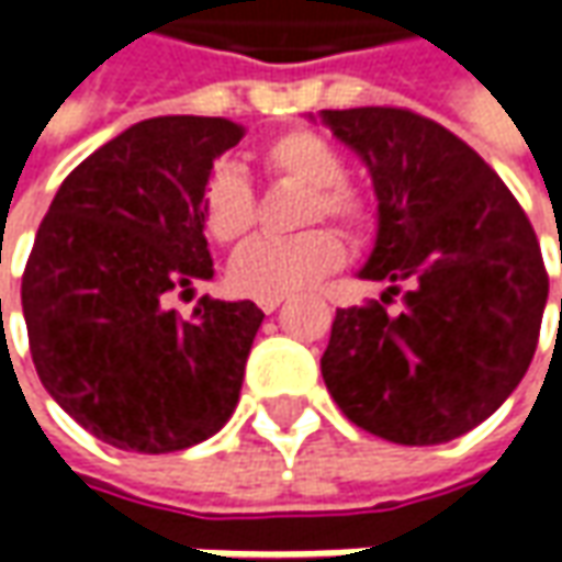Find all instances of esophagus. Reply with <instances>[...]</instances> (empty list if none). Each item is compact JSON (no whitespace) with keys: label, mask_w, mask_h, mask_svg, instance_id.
<instances>
[{"label":"esophagus","mask_w":562,"mask_h":562,"mask_svg":"<svg viewBox=\"0 0 562 562\" xmlns=\"http://www.w3.org/2000/svg\"><path fill=\"white\" fill-rule=\"evenodd\" d=\"M281 303H284V296H262V300H259V310H262V313H274Z\"/></svg>","instance_id":"obj_1"}]
</instances>
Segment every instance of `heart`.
Returning a JSON list of instances; mask_svg holds the SVG:
<instances>
[{
    "instance_id": "obj_1",
    "label": "heart",
    "mask_w": 562,
    "mask_h": 562,
    "mask_svg": "<svg viewBox=\"0 0 562 562\" xmlns=\"http://www.w3.org/2000/svg\"><path fill=\"white\" fill-rule=\"evenodd\" d=\"M259 162L274 181L306 187L300 203V225H315L331 218L353 237H362L372 222V200L357 184L344 181L347 165L335 143L315 131H288L269 140ZM205 234L234 247L256 227L259 205L249 181L231 165H218L203 184L200 196ZM347 244L335 227H310L288 240H252L231 262V288L247 296H288L315 284L344 266Z\"/></svg>"
}]
</instances>
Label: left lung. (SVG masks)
Wrapping results in <instances>:
<instances>
[{
    "label": "left lung",
    "mask_w": 562,
    "mask_h": 562,
    "mask_svg": "<svg viewBox=\"0 0 562 562\" xmlns=\"http://www.w3.org/2000/svg\"><path fill=\"white\" fill-rule=\"evenodd\" d=\"M372 171L369 281L391 288L337 310L322 378L340 413L384 441L428 447L472 431L529 369L548 269L529 215L494 168L438 121L397 105L325 109ZM404 291L401 313L383 303Z\"/></svg>",
    "instance_id": "left-lung-1"
}]
</instances>
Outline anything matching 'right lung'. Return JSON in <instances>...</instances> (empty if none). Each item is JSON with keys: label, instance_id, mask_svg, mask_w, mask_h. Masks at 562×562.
Wrapping results in <instances>:
<instances>
[{"label": "right lung", "instance_id": "right-lung-1", "mask_svg": "<svg viewBox=\"0 0 562 562\" xmlns=\"http://www.w3.org/2000/svg\"><path fill=\"white\" fill-rule=\"evenodd\" d=\"M244 127L162 115L127 127L61 181L40 222L21 306L36 375L93 438L175 453L212 438L240 400L262 310L165 296L212 278L200 196Z\"/></svg>", "mask_w": 562, "mask_h": 562}]
</instances>
